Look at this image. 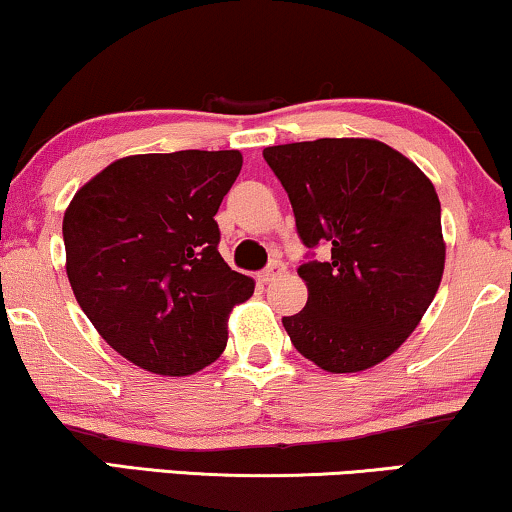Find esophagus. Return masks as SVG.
Instances as JSON below:
<instances>
[{
  "mask_svg": "<svg viewBox=\"0 0 512 512\" xmlns=\"http://www.w3.org/2000/svg\"><path fill=\"white\" fill-rule=\"evenodd\" d=\"M284 272H287V265L284 263H270L268 268H265L263 272H261V282H265V284H270V282H275L277 277H282Z\"/></svg>",
  "mask_w": 512,
  "mask_h": 512,
  "instance_id": "1",
  "label": "esophagus"
}]
</instances>
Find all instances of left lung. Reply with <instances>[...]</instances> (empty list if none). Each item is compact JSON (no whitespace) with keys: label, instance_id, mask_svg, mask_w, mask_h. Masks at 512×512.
Listing matches in <instances>:
<instances>
[{"label":"left lung","instance_id":"8db88e82","mask_svg":"<svg viewBox=\"0 0 512 512\" xmlns=\"http://www.w3.org/2000/svg\"><path fill=\"white\" fill-rule=\"evenodd\" d=\"M265 162L287 190L308 249L301 313L282 317L294 348L331 374L383 362L407 341L440 289V199L421 169L374 138L272 145Z\"/></svg>","mask_w":512,"mask_h":512}]
</instances>
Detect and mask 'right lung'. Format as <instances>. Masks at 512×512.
Instances as JSON below:
<instances>
[{
	"instance_id": "add662e5",
	"label": "right lung",
	"mask_w": 512,
	"mask_h": 512,
	"mask_svg": "<svg viewBox=\"0 0 512 512\" xmlns=\"http://www.w3.org/2000/svg\"><path fill=\"white\" fill-rule=\"evenodd\" d=\"M240 169V150L129 155L84 183L65 209L72 294L136 367L190 376L225 350L232 308L254 294V280L218 254L214 221Z\"/></svg>"
}]
</instances>
